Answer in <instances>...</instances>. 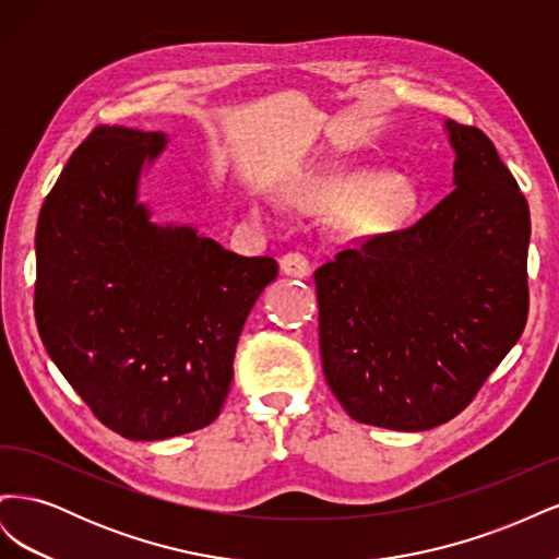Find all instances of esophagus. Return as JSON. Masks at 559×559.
<instances>
[{
    "mask_svg": "<svg viewBox=\"0 0 559 559\" xmlns=\"http://www.w3.org/2000/svg\"><path fill=\"white\" fill-rule=\"evenodd\" d=\"M280 270L284 275H292V277H308L310 275V261L298 251H289L280 259Z\"/></svg>",
    "mask_w": 559,
    "mask_h": 559,
    "instance_id": "esophagus-1",
    "label": "esophagus"
}]
</instances>
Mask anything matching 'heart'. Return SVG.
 <instances>
[{
    "label": "heart",
    "mask_w": 559,
    "mask_h": 559,
    "mask_svg": "<svg viewBox=\"0 0 559 559\" xmlns=\"http://www.w3.org/2000/svg\"><path fill=\"white\" fill-rule=\"evenodd\" d=\"M306 207L345 210L347 222L361 230L394 226L411 212V198L378 173H337L312 179L300 193Z\"/></svg>",
    "instance_id": "heart-1"
}]
</instances>
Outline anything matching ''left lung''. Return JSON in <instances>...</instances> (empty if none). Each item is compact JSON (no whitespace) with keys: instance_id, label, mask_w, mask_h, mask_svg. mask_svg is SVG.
Segmentation results:
<instances>
[{"instance_id":"8db88e82","label":"left lung","mask_w":559,"mask_h":559,"mask_svg":"<svg viewBox=\"0 0 559 559\" xmlns=\"http://www.w3.org/2000/svg\"><path fill=\"white\" fill-rule=\"evenodd\" d=\"M445 130L456 189L415 226L368 238L314 273L321 366L364 425H445L527 324V200L483 130Z\"/></svg>"}]
</instances>
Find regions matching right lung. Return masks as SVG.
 <instances>
[{
  "mask_svg": "<svg viewBox=\"0 0 559 559\" xmlns=\"http://www.w3.org/2000/svg\"><path fill=\"white\" fill-rule=\"evenodd\" d=\"M165 132L99 126L67 160L37 224L35 314L48 357L93 415L130 441L222 413L249 310L277 277L138 200Z\"/></svg>",
  "mask_w": 559,
  "mask_h": 559,
  "instance_id": "1",
  "label": "right lung"
}]
</instances>
